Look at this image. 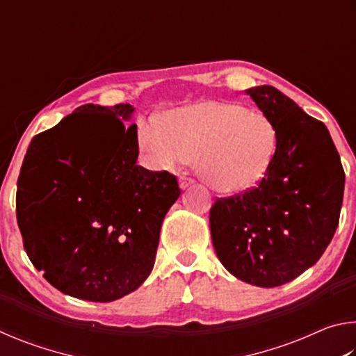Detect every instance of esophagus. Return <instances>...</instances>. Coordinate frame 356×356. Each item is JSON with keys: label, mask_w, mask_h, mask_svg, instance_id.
<instances>
[{"label": "esophagus", "mask_w": 356, "mask_h": 356, "mask_svg": "<svg viewBox=\"0 0 356 356\" xmlns=\"http://www.w3.org/2000/svg\"><path fill=\"white\" fill-rule=\"evenodd\" d=\"M193 184H195V180H193L191 177H180V180H179L180 188H188V186H191Z\"/></svg>", "instance_id": "obj_1"}]
</instances>
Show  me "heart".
I'll return each mask as SVG.
<instances>
[{"mask_svg": "<svg viewBox=\"0 0 356 356\" xmlns=\"http://www.w3.org/2000/svg\"><path fill=\"white\" fill-rule=\"evenodd\" d=\"M138 140L154 166L172 170L195 155L204 182L225 195H237L268 171L278 135L262 111L206 100L170 111L163 124H143Z\"/></svg>", "mask_w": 356, "mask_h": 356, "instance_id": "obj_1", "label": "heart"}]
</instances>
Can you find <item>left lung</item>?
<instances>
[{"instance_id":"obj_1","label":"left lung","mask_w":356,"mask_h":356,"mask_svg":"<svg viewBox=\"0 0 356 356\" xmlns=\"http://www.w3.org/2000/svg\"><path fill=\"white\" fill-rule=\"evenodd\" d=\"M275 125L276 152L256 186L210 209L216 256L238 280L276 287L314 265L339 225L346 174L328 129L273 86L246 89Z\"/></svg>"}]
</instances>
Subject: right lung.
<instances>
[{"mask_svg":"<svg viewBox=\"0 0 356 356\" xmlns=\"http://www.w3.org/2000/svg\"><path fill=\"white\" fill-rule=\"evenodd\" d=\"M130 104L83 105L33 138L17 180V222L29 261L70 297L134 292L154 267L177 177L136 165Z\"/></svg>","mask_w":356,"mask_h":356,"instance_id":"add662e5","label":"right lung"}]
</instances>
